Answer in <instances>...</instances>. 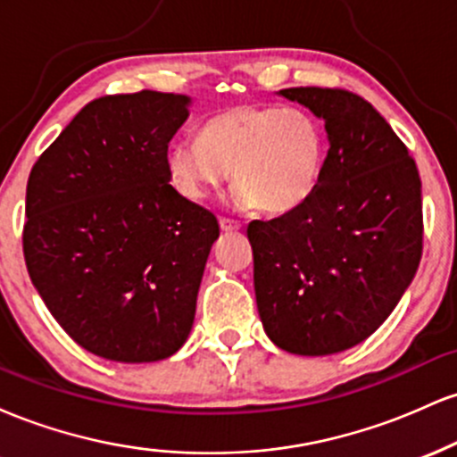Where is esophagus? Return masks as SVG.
Instances as JSON below:
<instances>
[{
    "label": "esophagus",
    "mask_w": 457,
    "mask_h": 457,
    "mask_svg": "<svg viewBox=\"0 0 457 457\" xmlns=\"http://www.w3.org/2000/svg\"><path fill=\"white\" fill-rule=\"evenodd\" d=\"M219 225H221V232H238V229H243V225L234 221V219H221Z\"/></svg>",
    "instance_id": "34e87169"
}]
</instances>
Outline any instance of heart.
Returning <instances> with one entry per match:
<instances>
[{
  "label": "heart",
  "instance_id": "heart-1",
  "mask_svg": "<svg viewBox=\"0 0 457 457\" xmlns=\"http://www.w3.org/2000/svg\"><path fill=\"white\" fill-rule=\"evenodd\" d=\"M324 154V133L309 113L240 104L212 115L202 137L174 141L165 162L171 185L187 199H206L232 170L236 208L283 214L316 191Z\"/></svg>",
  "mask_w": 457,
  "mask_h": 457
}]
</instances>
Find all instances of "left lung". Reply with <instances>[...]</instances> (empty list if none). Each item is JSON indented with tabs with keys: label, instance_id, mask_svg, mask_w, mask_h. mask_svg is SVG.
<instances>
[{
	"label": "left lung",
	"instance_id": "left-lung-1",
	"mask_svg": "<svg viewBox=\"0 0 457 457\" xmlns=\"http://www.w3.org/2000/svg\"><path fill=\"white\" fill-rule=\"evenodd\" d=\"M279 96L324 120L328 152L301 208L246 228L255 301L281 350L335 354L370 337L411 286L423 249L421 178L365 98L330 87Z\"/></svg>",
	"mask_w": 457,
	"mask_h": 457
}]
</instances>
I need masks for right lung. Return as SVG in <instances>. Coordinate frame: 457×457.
I'll use <instances>...</instances> for the list:
<instances>
[{
  "instance_id": "obj_1",
  "label": "right lung",
  "mask_w": 457,
  "mask_h": 457,
  "mask_svg": "<svg viewBox=\"0 0 457 457\" xmlns=\"http://www.w3.org/2000/svg\"><path fill=\"white\" fill-rule=\"evenodd\" d=\"M185 94L103 96L31 167L23 253L60 327L87 353L150 363L182 348L219 238L212 212L170 185Z\"/></svg>"
}]
</instances>
